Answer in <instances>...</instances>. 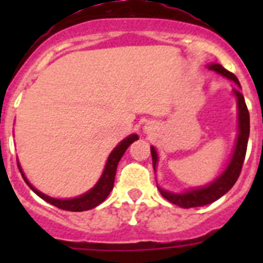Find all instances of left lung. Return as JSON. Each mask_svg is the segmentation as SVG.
<instances>
[{"mask_svg": "<svg viewBox=\"0 0 263 263\" xmlns=\"http://www.w3.org/2000/svg\"><path fill=\"white\" fill-rule=\"evenodd\" d=\"M208 68L211 71H215L220 73V75L225 76V78L231 79L241 88L240 81L236 78V75L227 71L220 64H211V66H208ZM233 93L237 97V108H238V136H237L236 147H234L233 157H232L231 162H229L224 173L218 178H216L211 184L205 185V187L190 190V191L183 192V194H173V192L164 191L160 187H158L160 195L164 199H167L170 203L182 206V208H194V206L206 205V204L213 203L217 199H220L222 195L227 194L233 187L234 183L237 182V179H238L241 174V170H242L243 159H245L246 155V147H248V139H249L250 132V118L249 110H248V106H246L242 93L238 89H233ZM150 152H152L153 167L155 170L158 162V154L153 146L150 147Z\"/></svg>", "mask_w": 263, "mask_h": 263, "instance_id": "left-lung-1", "label": "left lung"}]
</instances>
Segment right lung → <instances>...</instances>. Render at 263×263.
Instances as JSON below:
<instances>
[{
	"instance_id": "obj_1",
	"label": "right lung",
	"mask_w": 263,
	"mask_h": 263,
	"mask_svg": "<svg viewBox=\"0 0 263 263\" xmlns=\"http://www.w3.org/2000/svg\"><path fill=\"white\" fill-rule=\"evenodd\" d=\"M137 139H138V136H137V134H132V136H129L127 138H125L124 141L110 153L108 160H106L103 175H101L99 182L96 183V185H95L92 190H89L87 194L81 195V196L79 197L64 199V200H62V199H53V197H50L47 196V195L42 194V192H39L36 188L32 187V185L27 182V179L25 178V174L23 173L22 176L23 179H25V182L29 184V187L31 188L32 191L35 192L39 197H42V199L45 201H47V203L58 206L60 210L71 211V212H83V211L92 210V208H95V206H97L99 204L103 203L106 197L109 196L110 191L113 190V185H115V176L116 171H117L118 162H120V159L122 158L124 153L126 152V148L129 147L134 141H137ZM18 167H20V164H18ZM21 171H22V170H21Z\"/></svg>"
}]
</instances>
